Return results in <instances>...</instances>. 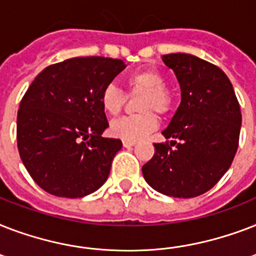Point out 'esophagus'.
<instances>
[{"instance_id":"obj_1","label":"esophagus","mask_w":256,"mask_h":256,"mask_svg":"<svg viewBox=\"0 0 256 256\" xmlns=\"http://www.w3.org/2000/svg\"><path fill=\"white\" fill-rule=\"evenodd\" d=\"M122 144H124V148H132L134 144H136V140H122Z\"/></svg>"}]
</instances>
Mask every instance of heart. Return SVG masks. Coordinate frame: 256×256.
Listing matches in <instances>:
<instances>
[{
  "instance_id": "b5f03b06",
  "label": "heart",
  "mask_w": 256,
  "mask_h": 256,
  "mask_svg": "<svg viewBox=\"0 0 256 256\" xmlns=\"http://www.w3.org/2000/svg\"><path fill=\"white\" fill-rule=\"evenodd\" d=\"M166 84V78L160 70L146 68L136 70L126 78L130 94L142 92L138 100L140 114L122 116L112 120L110 124V132L116 138L128 140H136L142 136L154 132L160 120L154 112L160 116H166L174 106V92ZM128 96L124 90L114 84H108L100 92V104L106 112L116 116L126 104Z\"/></svg>"
}]
</instances>
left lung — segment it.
<instances>
[{
    "label": "left lung",
    "mask_w": 256,
    "mask_h": 256,
    "mask_svg": "<svg viewBox=\"0 0 256 256\" xmlns=\"http://www.w3.org/2000/svg\"><path fill=\"white\" fill-rule=\"evenodd\" d=\"M162 60L176 76L182 100L162 132L170 144H154L156 152L142 174L160 194L194 198L230 168L239 144L240 108L218 66L184 53L164 54Z\"/></svg>",
    "instance_id": "8db88e82"
}]
</instances>
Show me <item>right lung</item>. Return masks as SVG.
<instances>
[{
	"instance_id": "obj_1",
	"label": "right lung",
	"mask_w": 256,
	"mask_h": 256,
	"mask_svg": "<svg viewBox=\"0 0 256 256\" xmlns=\"http://www.w3.org/2000/svg\"><path fill=\"white\" fill-rule=\"evenodd\" d=\"M124 68L114 58H70L45 68L26 90L17 114L18 152L46 192L82 198L106 182L122 142L102 136L108 122L100 92Z\"/></svg>"
}]
</instances>
